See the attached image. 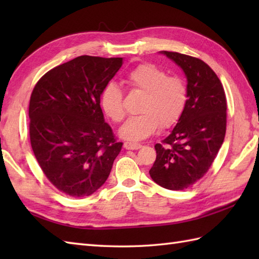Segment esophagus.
<instances>
[{
	"label": "esophagus",
	"instance_id": "esophagus-1",
	"mask_svg": "<svg viewBox=\"0 0 259 259\" xmlns=\"http://www.w3.org/2000/svg\"><path fill=\"white\" fill-rule=\"evenodd\" d=\"M123 147L126 150H138L141 148V145L136 144V142H124Z\"/></svg>",
	"mask_w": 259,
	"mask_h": 259
}]
</instances>
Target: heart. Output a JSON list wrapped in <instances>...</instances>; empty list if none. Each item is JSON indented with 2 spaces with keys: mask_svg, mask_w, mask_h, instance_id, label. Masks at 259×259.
Listing matches in <instances>:
<instances>
[{
  "mask_svg": "<svg viewBox=\"0 0 259 259\" xmlns=\"http://www.w3.org/2000/svg\"><path fill=\"white\" fill-rule=\"evenodd\" d=\"M124 82L131 90L144 93V97L138 110L140 114L129 118L120 128L121 138L144 140L155 134L159 125L170 128L180 119L187 103V87L179 76L167 75L155 64L142 63L125 74ZM100 104L113 122L123 120V95L114 83L103 88Z\"/></svg>",
  "mask_w": 259,
  "mask_h": 259,
  "instance_id": "obj_1",
  "label": "heart"
}]
</instances>
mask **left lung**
I'll use <instances>...</instances> for the list:
<instances>
[{"label":"left lung","instance_id":"1","mask_svg":"<svg viewBox=\"0 0 259 259\" xmlns=\"http://www.w3.org/2000/svg\"><path fill=\"white\" fill-rule=\"evenodd\" d=\"M181 68L187 78V103L183 114L162 144L149 170L156 184L184 190L203 177L225 139L226 96L216 73L200 59L160 51Z\"/></svg>","mask_w":259,"mask_h":259}]
</instances>
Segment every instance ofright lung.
Instances as JSON below:
<instances>
[{"instance_id":"right-lung-1","label":"right lung","mask_w":259,"mask_h":259,"mask_svg":"<svg viewBox=\"0 0 259 259\" xmlns=\"http://www.w3.org/2000/svg\"><path fill=\"white\" fill-rule=\"evenodd\" d=\"M122 63V58L81 56L49 71L32 91V150L51 184L71 197L100 188L122 148L100 107L102 89Z\"/></svg>"}]
</instances>
